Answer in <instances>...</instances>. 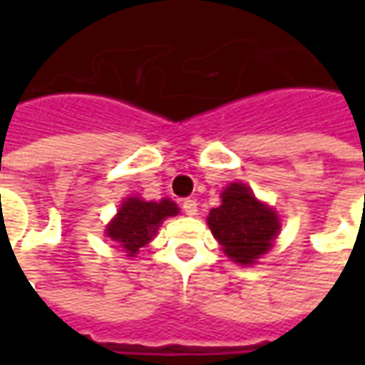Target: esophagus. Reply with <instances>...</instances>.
Listing matches in <instances>:
<instances>
[{
    "mask_svg": "<svg viewBox=\"0 0 365 365\" xmlns=\"http://www.w3.org/2000/svg\"><path fill=\"white\" fill-rule=\"evenodd\" d=\"M182 209L183 213L193 217V215H197V201H195V199H185L182 203Z\"/></svg>",
    "mask_w": 365,
    "mask_h": 365,
    "instance_id": "esophagus-1",
    "label": "esophagus"
}]
</instances>
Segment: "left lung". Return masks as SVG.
Here are the masks:
<instances>
[{
  "mask_svg": "<svg viewBox=\"0 0 365 365\" xmlns=\"http://www.w3.org/2000/svg\"><path fill=\"white\" fill-rule=\"evenodd\" d=\"M207 225L230 260L250 266L274 246L282 229L279 217L262 203L245 183H230L221 193V205L211 209Z\"/></svg>",
  "mask_w": 365,
  "mask_h": 365,
  "instance_id": "1",
  "label": "left lung"
}]
</instances>
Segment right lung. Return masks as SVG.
Masks as SVG:
<instances>
[{
  "mask_svg": "<svg viewBox=\"0 0 365 365\" xmlns=\"http://www.w3.org/2000/svg\"><path fill=\"white\" fill-rule=\"evenodd\" d=\"M180 209L174 201H144L140 197H128L115 215L105 235L115 240L119 248H123L127 256H135L138 248L148 245L156 230L168 217H175Z\"/></svg>",
  "mask_w": 365,
  "mask_h": 365,
  "instance_id": "1",
  "label": "right lung"
}]
</instances>
